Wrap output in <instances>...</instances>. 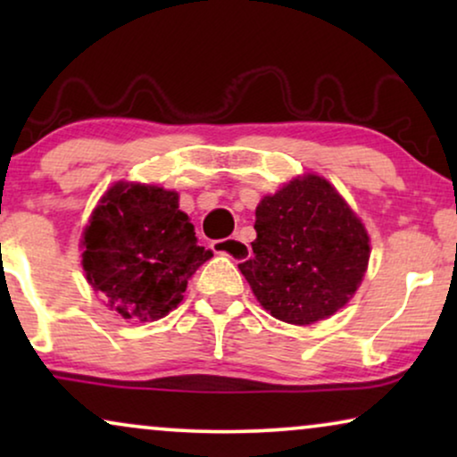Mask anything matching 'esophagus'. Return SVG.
I'll use <instances>...</instances> for the list:
<instances>
[{
  "label": "esophagus",
  "instance_id": "34e87169",
  "mask_svg": "<svg viewBox=\"0 0 457 457\" xmlns=\"http://www.w3.org/2000/svg\"><path fill=\"white\" fill-rule=\"evenodd\" d=\"M212 249H214L216 253H224L228 255V258L233 260H245L249 252V245L239 237H230V239H220V241H212Z\"/></svg>",
  "mask_w": 457,
  "mask_h": 457
}]
</instances>
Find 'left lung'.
I'll return each mask as SVG.
<instances>
[{
	"instance_id": "obj_1",
	"label": "left lung",
	"mask_w": 457,
	"mask_h": 457,
	"mask_svg": "<svg viewBox=\"0 0 457 457\" xmlns=\"http://www.w3.org/2000/svg\"><path fill=\"white\" fill-rule=\"evenodd\" d=\"M253 228V255L239 270L278 320L308 327L333 316L358 291L370 239L327 179L305 174L266 195Z\"/></svg>"
}]
</instances>
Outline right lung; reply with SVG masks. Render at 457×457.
<instances>
[{"instance_id": "obj_1", "label": "right lung", "mask_w": 457, "mask_h": 457, "mask_svg": "<svg viewBox=\"0 0 457 457\" xmlns=\"http://www.w3.org/2000/svg\"><path fill=\"white\" fill-rule=\"evenodd\" d=\"M83 270L105 305L124 320L164 318L183 302L212 252L197 245L179 193L155 185H112L83 233Z\"/></svg>"}]
</instances>
